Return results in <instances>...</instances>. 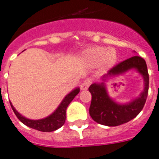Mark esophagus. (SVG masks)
<instances>
[{"label": "esophagus", "instance_id": "34e87169", "mask_svg": "<svg viewBox=\"0 0 159 159\" xmlns=\"http://www.w3.org/2000/svg\"><path fill=\"white\" fill-rule=\"evenodd\" d=\"M92 83H93V80L91 79V78H87V79H85L83 83H82V86H81L82 90H87L88 88V87H89Z\"/></svg>", "mask_w": 159, "mask_h": 159}]
</instances>
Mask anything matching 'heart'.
Here are the masks:
<instances>
[{
	"instance_id": "obj_1",
	"label": "heart",
	"mask_w": 159,
	"mask_h": 159,
	"mask_svg": "<svg viewBox=\"0 0 159 159\" xmlns=\"http://www.w3.org/2000/svg\"><path fill=\"white\" fill-rule=\"evenodd\" d=\"M87 57L94 65H101L104 66H112L116 62L117 54L112 48L107 49L105 47H95L90 48L86 52Z\"/></svg>"
}]
</instances>
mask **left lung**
Segmentation results:
<instances>
[{
	"mask_svg": "<svg viewBox=\"0 0 159 159\" xmlns=\"http://www.w3.org/2000/svg\"><path fill=\"white\" fill-rule=\"evenodd\" d=\"M132 68H136L143 75L145 82V88L140 98L135 99L130 103L121 105L114 102L107 95L103 83H94L89 87L88 90L92 94L89 113L95 122L109 127L122 125L137 117L143 108L149 86V75L148 72L147 64L143 58L134 56L112 66L107 72V75L104 76V77L120 74Z\"/></svg>",
	"mask_w": 159,
	"mask_h": 159,
	"instance_id": "8db88e82",
	"label": "left lung"
}]
</instances>
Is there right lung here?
I'll list each match as a JSON object with an SVG mask.
<instances>
[{
  "label": "right lung",
  "mask_w": 159,
  "mask_h": 159,
  "mask_svg": "<svg viewBox=\"0 0 159 159\" xmlns=\"http://www.w3.org/2000/svg\"><path fill=\"white\" fill-rule=\"evenodd\" d=\"M80 89L77 88L73 90L71 93H70L68 95L66 96V98L63 99V101L61 102V103L60 104V106L58 107L57 109L56 110L55 112H53L52 114L50 115L49 117L43 118L41 120H30L27 119L26 117H24L23 116L19 113V112L16 110L13 106L11 103V108L13 110V112L16 114V116L17 117V118L20 120V122L25 124L26 126L29 127V128H33L36 130L41 131V132H52L55 131L58 128H60L61 126L65 123V120H66V107H68L75 97L79 93Z\"/></svg>",
  "instance_id": "right-lung-1"
}]
</instances>
